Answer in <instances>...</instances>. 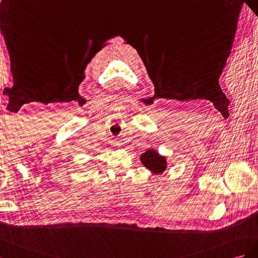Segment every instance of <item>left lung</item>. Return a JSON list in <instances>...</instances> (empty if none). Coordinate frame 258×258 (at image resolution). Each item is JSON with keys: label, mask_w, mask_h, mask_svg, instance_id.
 I'll return each mask as SVG.
<instances>
[{"label": "left lung", "mask_w": 258, "mask_h": 258, "mask_svg": "<svg viewBox=\"0 0 258 258\" xmlns=\"http://www.w3.org/2000/svg\"><path fill=\"white\" fill-rule=\"evenodd\" d=\"M141 161L146 168L153 174H162L166 170V158L162 157L154 149H148L141 156Z\"/></svg>", "instance_id": "left-lung-1"}]
</instances>
